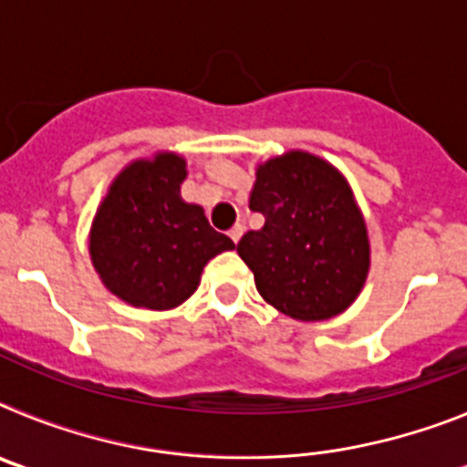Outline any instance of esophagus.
Returning <instances> with one entry per match:
<instances>
[{"label": "esophagus", "instance_id": "obj_1", "mask_svg": "<svg viewBox=\"0 0 467 467\" xmlns=\"http://www.w3.org/2000/svg\"><path fill=\"white\" fill-rule=\"evenodd\" d=\"M241 236H243V224H234V226H231V229H229V238H231V241L238 243V241H241Z\"/></svg>", "mask_w": 467, "mask_h": 467}]
</instances>
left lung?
<instances>
[{
  "label": "left lung",
  "instance_id": "left-lung-1",
  "mask_svg": "<svg viewBox=\"0 0 467 467\" xmlns=\"http://www.w3.org/2000/svg\"><path fill=\"white\" fill-rule=\"evenodd\" d=\"M250 210L264 226L236 250L271 306L295 320H327L350 306L369 269V241L339 172L304 151L266 161Z\"/></svg>",
  "mask_w": 467,
  "mask_h": 467
}]
</instances>
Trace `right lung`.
<instances>
[{
  "label": "right lung",
  "instance_id": "obj_1",
  "mask_svg": "<svg viewBox=\"0 0 467 467\" xmlns=\"http://www.w3.org/2000/svg\"><path fill=\"white\" fill-rule=\"evenodd\" d=\"M184 161H135L114 180L90 229V257L102 283L140 308L166 311L196 290L201 271L234 241L214 231L201 205L184 203Z\"/></svg>",
  "mask_w": 467,
  "mask_h": 467
}]
</instances>
